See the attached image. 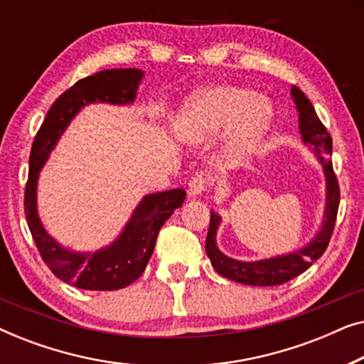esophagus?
Masks as SVG:
<instances>
[{"mask_svg": "<svg viewBox=\"0 0 364 364\" xmlns=\"http://www.w3.org/2000/svg\"><path fill=\"white\" fill-rule=\"evenodd\" d=\"M208 186H210V177L203 172H197L196 176L191 178V182H188V193H191L192 197L202 196V193L207 191Z\"/></svg>", "mask_w": 364, "mask_h": 364, "instance_id": "34e87169", "label": "esophagus"}]
</instances>
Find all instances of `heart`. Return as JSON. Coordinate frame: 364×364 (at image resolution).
<instances>
[{
    "label": "heart",
    "instance_id": "heart-1",
    "mask_svg": "<svg viewBox=\"0 0 364 364\" xmlns=\"http://www.w3.org/2000/svg\"><path fill=\"white\" fill-rule=\"evenodd\" d=\"M273 117L267 99L248 89L218 86L196 94L177 116L176 129L183 141L202 142L230 127L235 152H247L260 141Z\"/></svg>",
    "mask_w": 364,
    "mask_h": 364
}]
</instances>
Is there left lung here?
Instances as JSON below:
<instances>
[{
    "instance_id": "8db88e82",
    "label": "left lung",
    "mask_w": 364,
    "mask_h": 364,
    "mask_svg": "<svg viewBox=\"0 0 364 364\" xmlns=\"http://www.w3.org/2000/svg\"><path fill=\"white\" fill-rule=\"evenodd\" d=\"M293 101L296 104L298 112H300V132L305 144L313 147V151L320 159L326 176V208H325V220H323L321 230L313 238L311 243H308L301 250L288 253V255L268 258L260 262H238L233 258H228L218 250L215 245V235L220 217L217 213L210 212V225L205 240V252L210 258L212 267L222 277L233 280L237 283L252 287H275L293 280V278L301 275L316 262L323 253H325L330 238L333 235V228L336 223L338 205H340V183H338L336 173L333 171V164L326 161L331 154L333 141L330 132L323 126L320 117L316 116L315 107L311 106L300 87H291Z\"/></svg>"
}]
</instances>
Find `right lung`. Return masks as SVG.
Returning a JSON list of instances; mask_svg holds the SVG:
<instances>
[{"label":"right lung","mask_w":364,"mask_h":364,"mask_svg":"<svg viewBox=\"0 0 364 364\" xmlns=\"http://www.w3.org/2000/svg\"><path fill=\"white\" fill-rule=\"evenodd\" d=\"M141 79L142 71L139 69H107L79 79L54 101L31 147L28 182L24 188V213L28 227L39 255L49 270L59 280L82 290L111 291L136 282L146 270L156 247L159 230L186 198L183 188L146 196L117 240L112 245L87 255L63 248L48 235L38 218V173L71 119L89 102H132Z\"/></svg>","instance_id":"add662e5"}]
</instances>
